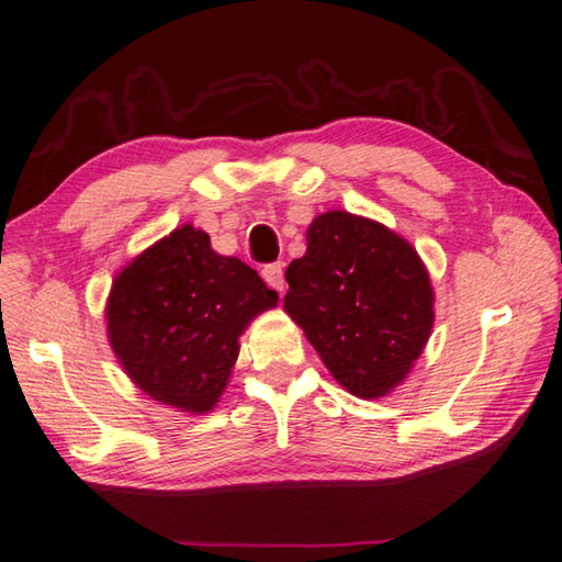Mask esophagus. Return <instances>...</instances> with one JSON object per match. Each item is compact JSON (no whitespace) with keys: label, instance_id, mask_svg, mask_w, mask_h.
Wrapping results in <instances>:
<instances>
[{"label":"esophagus","instance_id":"obj_1","mask_svg":"<svg viewBox=\"0 0 562 562\" xmlns=\"http://www.w3.org/2000/svg\"><path fill=\"white\" fill-rule=\"evenodd\" d=\"M261 276H263V281L269 283L273 291H283V286H286V281H283V263L281 261L263 266Z\"/></svg>","mask_w":562,"mask_h":562}]
</instances>
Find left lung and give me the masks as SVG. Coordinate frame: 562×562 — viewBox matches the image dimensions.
Returning <instances> with one entry per match:
<instances>
[{
  "label": "left lung",
  "mask_w": 562,
  "mask_h": 562,
  "mask_svg": "<svg viewBox=\"0 0 562 562\" xmlns=\"http://www.w3.org/2000/svg\"><path fill=\"white\" fill-rule=\"evenodd\" d=\"M306 254L286 269L283 311L330 375L358 398H383L408 379L436 321L426 263L379 221L326 211Z\"/></svg>",
  "instance_id": "1"
}]
</instances>
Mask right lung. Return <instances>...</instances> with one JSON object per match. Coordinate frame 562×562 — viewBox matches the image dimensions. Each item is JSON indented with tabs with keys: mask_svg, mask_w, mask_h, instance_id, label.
<instances>
[{
	"mask_svg": "<svg viewBox=\"0 0 562 562\" xmlns=\"http://www.w3.org/2000/svg\"><path fill=\"white\" fill-rule=\"evenodd\" d=\"M279 293L251 266L221 256L183 224L114 276L106 336L136 389L169 408L204 416L238 358V338Z\"/></svg>",
	"mask_w": 562,
	"mask_h": 562,
	"instance_id": "right-lung-1",
	"label": "right lung"
}]
</instances>
